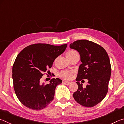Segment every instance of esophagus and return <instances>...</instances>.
Returning a JSON list of instances; mask_svg holds the SVG:
<instances>
[{"label": "esophagus", "mask_w": 124, "mask_h": 124, "mask_svg": "<svg viewBox=\"0 0 124 124\" xmlns=\"http://www.w3.org/2000/svg\"><path fill=\"white\" fill-rule=\"evenodd\" d=\"M63 83H64V84H65V85H69V84L70 83V82H68V81H64Z\"/></svg>", "instance_id": "obj_1"}]
</instances>
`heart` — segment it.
<instances>
[{
    "label": "heart",
    "mask_w": 124,
    "mask_h": 124,
    "mask_svg": "<svg viewBox=\"0 0 124 124\" xmlns=\"http://www.w3.org/2000/svg\"><path fill=\"white\" fill-rule=\"evenodd\" d=\"M76 54H78L77 51H74V50H71L67 52L66 56H72ZM59 76L65 79H70L72 76V73L71 71L68 70L62 71L59 73Z\"/></svg>",
    "instance_id": "heart-1"
}]
</instances>
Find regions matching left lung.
<instances>
[{
  "label": "left lung",
  "mask_w": 124,
  "mask_h": 124,
  "mask_svg": "<svg viewBox=\"0 0 124 124\" xmlns=\"http://www.w3.org/2000/svg\"><path fill=\"white\" fill-rule=\"evenodd\" d=\"M70 47L79 52L82 62L76 79L78 88L73 93V98L84 107H94L103 100L108 92L111 75L109 56L100 45L87 40L76 41ZM85 79L88 84L84 88L79 82Z\"/></svg>",
  "instance_id": "8db88e82"
}]
</instances>
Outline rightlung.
I'll return each instance as SVG.
<instances>
[{
	"label": "right lung",
	"mask_w": 124,
	"mask_h": 124,
	"mask_svg": "<svg viewBox=\"0 0 124 124\" xmlns=\"http://www.w3.org/2000/svg\"><path fill=\"white\" fill-rule=\"evenodd\" d=\"M66 47L67 44L35 43L19 52L12 66V79L15 92L23 105L38 110L47 107L53 100L56 86L62 81L52 78L46 84L41 83V78Z\"/></svg>",
	"instance_id": "obj_1"
}]
</instances>
